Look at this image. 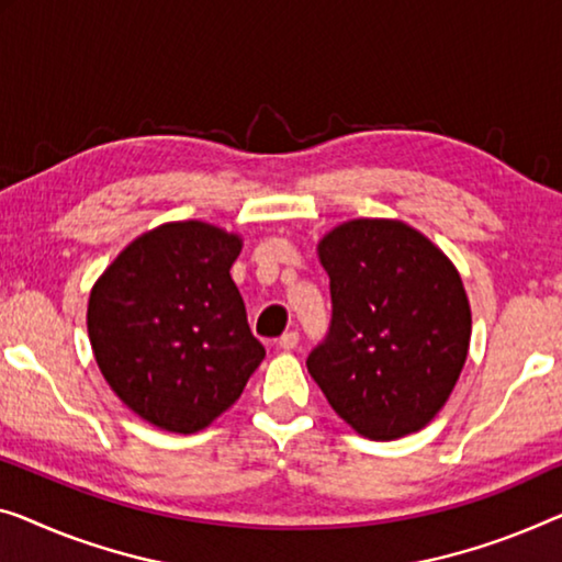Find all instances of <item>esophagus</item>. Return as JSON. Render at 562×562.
Returning <instances> with one entry per match:
<instances>
[{
    "mask_svg": "<svg viewBox=\"0 0 562 562\" xmlns=\"http://www.w3.org/2000/svg\"><path fill=\"white\" fill-rule=\"evenodd\" d=\"M297 342H300V335H297V330H288L282 335V338L278 340V346L282 348V350H295L297 348Z\"/></svg>",
    "mask_w": 562,
    "mask_h": 562,
    "instance_id": "1",
    "label": "esophagus"
}]
</instances>
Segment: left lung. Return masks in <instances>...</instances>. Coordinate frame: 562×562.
Here are the masks:
<instances>
[{
    "label": "left lung",
    "mask_w": 562,
    "mask_h": 562,
    "mask_svg": "<svg viewBox=\"0 0 562 562\" xmlns=\"http://www.w3.org/2000/svg\"><path fill=\"white\" fill-rule=\"evenodd\" d=\"M333 317L307 371L366 439L424 429L462 373L472 310L457 267L396 220H353L317 245Z\"/></svg>",
    "instance_id": "1"
}]
</instances>
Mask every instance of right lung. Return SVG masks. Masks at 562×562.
Here are the masks:
<instances>
[{"instance_id":"add662e5","label":"right lung","mask_w":562,"mask_h":562,"mask_svg":"<svg viewBox=\"0 0 562 562\" xmlns=\"http://www.w3.org/2000/svg\"><path fill=\"white\" fill-rule=\"evenodd\" d=\"M241 239L206 222L140 234L93 284L88 335L133 414L194 434L241 396L265 348L232 280Z\"/></svg>"}]
</instances>
